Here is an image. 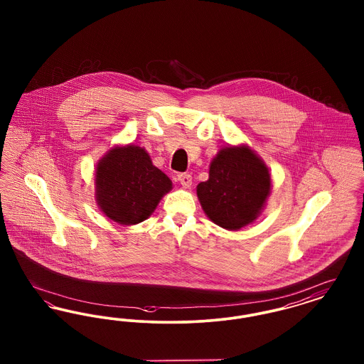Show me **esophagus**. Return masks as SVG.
Masks as SVG:
<instances>
[{"label":"esophagus","instance_id":"34e87169","mask_svg":"<svg viewBox=\"0 0 364 364\" xmlns=\"http://www.w3.org/2000/svg\"><path fill=\"white\" fill-rule=\"evenodd\" d=\"M177 180L180 181V184L183 186V188H191V186H192V176H191V174H178V176H177Z\"/></svg>","mask_w":364,"mask_h":364}]
</instances>
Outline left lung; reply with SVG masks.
Segmentation results:
<instances>
[{
	"instance_id": "left-lung-1",
	"label": "left lung",
	"mask_w": 364,
	"mask_h": 364,
	"mask_svg": "<svg viewBox=\"0 0 364 364\" xmlns=\"http://www.w3.org/2000/svg\"><path fill=\"white\" fill-rule=\"evenodd\" d=\"M272 192V174L250 146L223 147L213 158L208 180L196 195L208 220L226 230L255 223Z\"/></svg>"
}]
</instances>
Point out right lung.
I'll use <instances>...</instances> for the list:
<instances>
[{"label": "right lung", "instance_id": "right-lung-1", "mask_svg": "<svg viewBox=\"0 0 364 364\" xmlns=\"http://www.w3.org/2000/svg\"><path fill=\"white\" fill-rule=\"evenodd\" d=\"M95 200L105 215L120 225L147 220L172 190L171 178L153 165L136 144L113 146L95 165Z\"/></svg>", "mask_w": 364, "mask_h": 364}]
</instances>
